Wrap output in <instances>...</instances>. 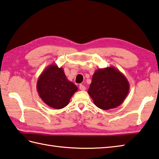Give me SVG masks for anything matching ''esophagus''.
<instances>
[{
  "label": "esophagus",
  "instance_id": "esophagus-1",
  "mask_svg": "<svg viewBox=\"0 0 159 159\" xmlns=\"http://www.w3.org/2000/svg\"><path fill=\"white\" fill-rule=\"evenodd\" d=\"M79 88H80V89L81 90H86V86H84V85H83V84H80V86H79Z\"/></svg>",
  "mask_w": 159,
  "mask_h": 159
}]
</instances>
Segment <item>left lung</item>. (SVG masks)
<instances>
[{
    "mask_svg": "<svg viewBox=\"0 0 159 159\" xmlns=\"http://www.w3.org/2000/svg\"><path fill=\"white\" fill-rule=\"evenodd\" d=\"M129 89L125 76L115 67L99 69L94 73L88 93L99 108H115L124 102Z\"/></svg>",
    "mask_w": 159,
    "mask_h": 159,
    "instance_id": "obj_1",
    "label": "left lung"
}]
</instances>
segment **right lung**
<instances>
[{"mask_svg":"<svg viewBox=\"0 0 159 159\" xmlns=\"http://www.w3.org/2000/svg\"><path fill=\"white\" fill-rule=\"evenodd\" d=\"M36 88L44 103L55 109L66 106L78 88L66 78L61 67L53 64L48 66L39 76Z\"/></svg>","mask_w":159,"mask_h":159,"instance_id":"add662e5","label":"right lung"}]
</instances>
